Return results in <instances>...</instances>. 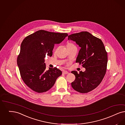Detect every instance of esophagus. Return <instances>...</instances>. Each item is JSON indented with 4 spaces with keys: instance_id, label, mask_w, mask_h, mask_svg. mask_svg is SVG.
I'll return each instance as SVG.
<instances>
[{
    "instance_id": "1",
    "label": "esophagus",
    "mask_w": 125,
    "mask_h": 125,
    "mask_svg": "<svg viewBox=\"0 0 125 125\" xmlns=\"http://www.w3.org/2000/svg\"><path fill=\"white\" fill-rule=\"evenodd\" d=\"M63 73L64 74H68V72L67 71H64L63 72Z\"/></svg>"
}]
</instances>
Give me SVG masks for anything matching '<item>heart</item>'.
Segmentation results:
<instances>
[{"label": "heart", "mask_w": 125, "mask_h": 125, "mask_svg": "<svg viewBox=\"0 0 125 125\" xmlns=\"http://www.w3.org/2000/svg\"><path fill=\"white\" fill-rule=\"evenodd\" d=\"M74 46V45H73L72 43H68V44L66 45V47H71V46Z\"/></svg>", "instance_id": "b5f03b06"}]
</instances>
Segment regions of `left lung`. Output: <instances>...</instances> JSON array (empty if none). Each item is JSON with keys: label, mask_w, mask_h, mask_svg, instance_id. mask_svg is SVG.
<instances>
[{"label": "left lung", "mask_w": 125, "mask_h": 125, "mask_svg": "<svg viewBox=\"0 0 125 125\" xmlns=\"http://www.w3.org/2000/svg\"><path fill=\"white\" fill-rule=\"evenodd\" d=\"M68 40L75 41L81 47L76 63L82 64L85 72L73 71L75 80L72 82V87L80 93H87L96 88L105 76L107 63V52L100 39L87 31L72 34Z\"/></svg>", "instance_id": "obj_1"}]
</instances>
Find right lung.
<instances>
[{
	"mask_svg": "<svg viewBox=\"0 0 125 125\" xmlns=\"http://www.w3.org/2000/svg\"><path fill=\"white\" fill-rule=\"evenodd\" d=\"M67 36L66 33L41 30L23 40L17 65L22 79L31 90L39 93L48 91L62 74L56 67L46 70L45 58V56L51 57L54 45L60 43Z\"/></svg>",
	"mask_w": 125,
	"mask_h": 125,
	"instance_id": "right-lung-1",
	"label": "right lung"
}]
</instances>
